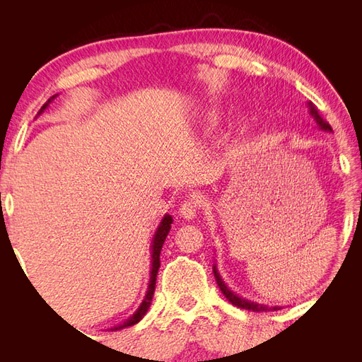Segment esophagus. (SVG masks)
I'll return each instance as SVG.
<instances>
[{"label": "esophagus", "instance_id": "34e87169", "mask_svg": "<svg viewBox=\"0 0 362 362\" xmlns=\"http://www.w3.org/2000/svg\"><path fill=\"white\" fill-rule=\"evenodd\" d=\"M199 209H201V201H199L197 197L185 199V201L180 204V209H179L180 218L193 219V218H196V214L199 213Z\"/></svg>", "mask_w": 362, "mask_h": 362}]
</instances>
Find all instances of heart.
<instances>
[{"instance_id": "heart-1", "label": "heart", "mask_w": 362, "mask_h": 362, "mask_svg": "<svg viewBox=\"0 0 362 362\" xmlns=\"http://www.w3.org/2000/svg\"><path fill=\"white\" fill-rule=\"evenodd\" d=\"M224 121V115H222L221 112L218 110H213L209 113V118H206V122H209L210 127H214V126H219L221 122Z\"/></svg>"}]
</instances>
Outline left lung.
Here are the masks:
<instances>
[{"instance_id": "left-lung-1", "label": "left lung", "mask_w": 362, "mask_h": 362, "mask_svg": "<svg viewBox=\"0 0 362 362\" xmlns=\"http://www.w3.org/2000/svg\"><path fill=\"white\" fill-rule=\"evenodd\" d=\"M308 110H310V113H311V117H313L314 119H316V122H317L320 129H324V130H332V126H329L328 122H327L324 118L320 117V115H319V110H317V107L314 105L313 103H308ZM213 272H214V279H216L218 286H219V289L222 291V294H224V296L227 297V300H228L230 303L235 305V306H238V308L249 310V311H257V313H263V311H276V310H280L279 306L259 305V303L250 302V300H245V298H243V297H240V296H236L233 291H230V289L227 288V284L224 283V280L221 279V275H219L218 269H216V264L213 266Z\"/></svg>"}]
</instances>
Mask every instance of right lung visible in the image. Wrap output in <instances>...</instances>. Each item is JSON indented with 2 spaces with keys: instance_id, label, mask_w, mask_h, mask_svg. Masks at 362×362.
Returning <instances> with one entry per match:
<instances>
[{
  "instance_id": "right-lung-1",
  "label": "right lung",
  "mask_w": 362,
  "mask_h": 362,
  "mask_svg": "<svg viewBox=\"0 0 362 362\" xmlns=\"http://www.w3.org/2000/svg\"><path fill=\"white\" fill-rule=\"evenodd\" d=\"M57 95H54V96H51L49 99H48V103H46L42 109H40V112H38V115H40L46 107L49 105V103L52 101L54 98H56ZM171 224H173V218L169 216V214H165V218L161 219V222H160V226H158V228H157V232H156V235H153V240H152V245H151V279H149V286H148V292H146V296H144V298H143V302H141V305H140V308H138L135 313H134V316H130L124 324H119V325H117V327H113L112 328V332H115V329H122V328H126V327H132V325H135V324H138V322H140L141 319H143V316L146 313H148V310H149V306H151V302H152V297H153V291H156V280H157V274H158V267H160V252H161V247H163V243H165V240H166V236H168V233H169V230H171Z\"/></svg>"
}]
</instances>
